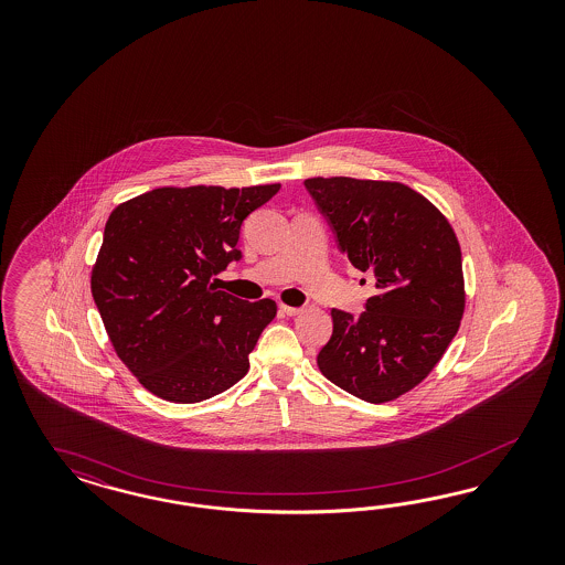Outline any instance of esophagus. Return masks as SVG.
Returning a JSON list of instances; mask_svg holds the SVG:
<instances>
[{
    "label": "esophagus",
    "mask_w": 565,
    "mask_h": 565,
    "mask_svg": "<svg viewBox=\"0 0 565 565\" xmlns=\"http://www.w3.org/2000/svg\"><path fill=\"white\" fill-rule=\"evenodd\" d=\"M279 312H281V315H286V317H298V315L302 312V308L288 307V305H281V307H279Z\"/></svg>",
    "instance_id": "esophagus-1"
}]
</instances>
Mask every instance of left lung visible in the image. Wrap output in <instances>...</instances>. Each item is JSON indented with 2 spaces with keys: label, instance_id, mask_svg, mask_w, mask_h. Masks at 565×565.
Here are the masks:
<instances>
[{
  "label": "left lung",
  "instance_id": "left-lung-1",
  "mask_svg": "<svg viewBox=\"0 0 565 565\" xmlns=\"http://www.w3.org/2000/svg\"><path fill=\"white\" fill-rule=\"evenodd\" d=\"M305 186L376 288L359 317L331 310L333 333L317 364L343 392L392 402L427 379L460 329V242L444 213L402 182L335 175Z\"/></svg>",
  "mask_w": 565,
  "mask_h": 565
}]
</instances>
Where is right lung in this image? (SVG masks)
I'll use <instances>...</instances> for the list:
<instances>
[{
	"label": "right lung",
	"mask_w": 565,
	"mask_h": 565,
	"mask_svg": "<svg viewBox=\"0 0 565 565\" xmlns=\"http://www.w3.org/2000/svg\"><path fill=\"white\" fill-rule=\"evenodd\" d=\"M279 189L163 186L111 211L90 291L118 359L151 394L196 404L248 373L277 305L209 279L239 260V225Z\"/></svg>",
	"instance_id": "add662e5"
}]
</instances>
